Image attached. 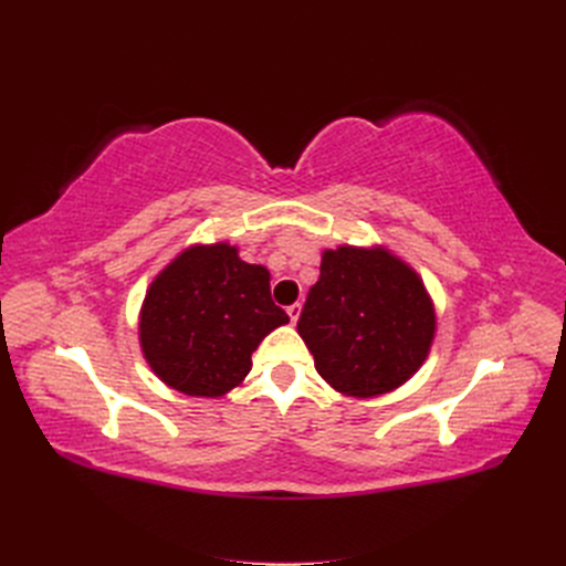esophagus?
<instances>
[{
	"mask_svg": "<svg viewBox=\"0 0 566 566\" xmlns=\"http://www.w3.org/2000/svg\"><path fill=\"white\" fill-rule=\"evenodd\" d=\"M300 312H302V304H300V302L287 306V316H290V321H293V323L300 318Z\"/></svg>",
	"mask_w": 566,
	"mask_h": 566,
	"instance_id": "esophagus-1",
	"label": "esophagus"
}]
</instances>
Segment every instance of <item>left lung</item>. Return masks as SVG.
Segmentation results:
<instances>
[{"label":"left lung","mask_w":566,"mask_h":566,"mask_svg":"<svg viewBox=\"0 0 566 566\" xmlns=\"http://www.w3.org/2000/svg\"><path fill=\"white\" fill-rule=\"evenodd\" d=\"M434 310L418 273L385 250H325L297 333L321 378L349 397H378L430 352Z\"/></svg>","instance_id":"1"}]
</instances>
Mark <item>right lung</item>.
Wrapping results in <instances>:
<instances>
[{
    "mask_svg": "<svg viewBox=\"0 0 566 566\" xmlns=\"http://www.w3.org/2000/svg\"><path fill=\"white\" fill-rule=\"evenodd\" d=\"M273 304L269 271L238 250L196 245L184 250L150 283L139 337L148 366L188 397H221L252 368V352L287 323Z\"/></svg>",
    "mask_w": 566,
    "mask_h": 566,
    "instance_id": "right-lung-1",
    "label": "right lung"
}]
</instances>
